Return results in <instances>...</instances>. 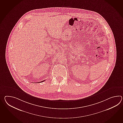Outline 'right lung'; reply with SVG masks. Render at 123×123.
I'll return each instance as SVG.
<instances>
[{
  "instance_id": "add662e5",
  "label": "right lung",
  "mask_w": 123,
  "mask_h": 123,
  "mask_svg": "<svg viewBox=\"0 0 123 123\" xmlns=\"http://www.w3.org/2000/svg\"><path fill=\"white\" fill-rule=\"evenodd\" d=\"M44 81H45V80H43V81H41V82H44Z\"/></svg>"
}]
</instances>
